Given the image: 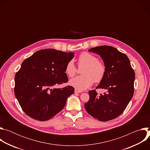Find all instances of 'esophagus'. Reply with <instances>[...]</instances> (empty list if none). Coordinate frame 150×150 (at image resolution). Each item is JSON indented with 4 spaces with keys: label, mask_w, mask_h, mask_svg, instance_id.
Instances as JSON below:
<instances>
[{
    "label": "esophagus",
    "mask_w": 150,
    "mask_h": 150,
    "mask_svg": "<svg viewBox=\"0 0 150 150\" xmlns=\"http://www.w3.org/2000/svg\"><path fill=\"white\" fill-rule=\"evenodd\" d=\"M82 91H81V90H77V89H75V93H81Z\"/></svg>",
    "instance_id": "34e87169"
}]
</instances>
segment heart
<instances>
[{
  "label": "heart",
  "mask_w": 150,
  "mask_h": 150,
  "mask_svg": "<svg viewBox=\"0 0 150 150\" xmlns=\"http://www.w3.org/2000/svg\"><path fill=\"white\" fill-rule=\"evenodd\" d=\"M78 65H84L82 70L83 75L78 76L69 81L71 86L78 90H83L93 85L94 82H100L103 79L106 68L102 62L97 60L94 55L83 52L78 57ZM65 73L70 77H74L76 73V68L73 60L68 62L65 67Z\"/></svg>",
  "instance_id": "obj_1"
}]
</instances>
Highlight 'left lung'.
Returning a JSON list of instances; mask_svg holds the SVG:
<instances>
[{"label": "left lung", "mask_w": 150, "mask_h": 150, "mask_svg": "<svg viewBox=\"0 0 150 150\" xmlns=\"http://www.w3.org/2000/svg\"><path fill=\"white\" fill-rule=\"evenodd\" d=\"M88 51L103 60L106 71L96 89H105L107 92L98 95L96 90L89 91L90 99L85 108L100 121L110 120L120 116L132 99L135 72L127 56L113 47L101 46Z\"/></svg>", "instance_id": "left-lung-1"}]
</instances>
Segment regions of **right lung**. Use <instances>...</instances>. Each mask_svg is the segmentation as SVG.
Wrapping results in <instances>:
<instances>
[{"label": "right lung", "instance_id": "right-lung-1", "mask_svg": "<svg viewBox=\"0 0 150 150\" xmlns=\"http://www.w3.org/2000/svg\"><path fill=\"white\" fill-rule=\"evenodd\" d=\"M74 53L55 49L40 50L26 59L15 76L14 93L23 111L40 121L50 119L65 107L74 88H52L66 83L65 67Z\"/></svg>", "mask_w": 150, "mask_h": 150}]
</instances>
